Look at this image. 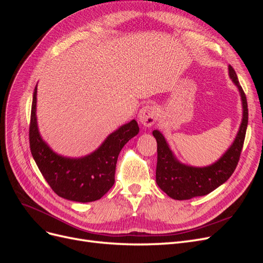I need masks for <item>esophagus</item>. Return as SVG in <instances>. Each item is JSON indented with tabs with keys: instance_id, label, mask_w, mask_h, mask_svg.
I'll return each mask as SVG.
<instances>
[{
	"instance_id": "esophagus-1",
	"label": "esophagus",
	"mask_w": 263,
	"mask_h": 263,
	"mask_svg": "<svg viewBox=\"0 0 263 263\" xmlns=\"http://www.w3.org/2000/svg\"><path fill=\"white\" fill-rule=\"evenodd\" d=\"M158 116H159L158 107L154 104L144 106L140 109V112L138 114L139 122L146 127H151L153 125H155L158 119Z\"/></svg>"
}]
</instances>
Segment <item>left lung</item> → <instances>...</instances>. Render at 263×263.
<instances>
[{"mask_svg": "<svg viewBox=\"0 0 263 263\" xmlns=\"http://www.w3.org/2000/svg\"><path fill=\"white\" fill-rule=\"evenodd\" d=\"M228 74L240 94L242 119L233 144L218 160L205 166L182 163L173 154L163 135L158 129L153 132L158 145L156 182L158 186L173 200H190L211 193L230 178L239 161L248 125V105L245 92L232 66H228Z\"/></svg>", "mask_w": 263, "mask_h": 263, "instance_id": "left-lung-1", "label": "left lung"}]
</instances>
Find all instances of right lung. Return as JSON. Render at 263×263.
Masks as SVG:
<instances>
[{"mask_svg": "<svg viewBox=\"0 0 263 263\" xmlns=\"http://www.w3.org/2000/svg\"><path fill=\"white\" fill-rule=\"evenodd\" d=\"M37 85L31 104L29 146L43 177L53 192L69 201L87 203L100 200L114 185L117 158L123 147L139 133L137 122L118 127L93 153L71 158L61 156L43 139L38 129Z\"/></svg>", "mask_w": 263, "mask_h": 263, "instance_id": "add662e5", "label": "right lung"}]
</instances>
